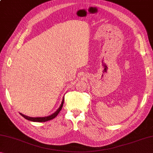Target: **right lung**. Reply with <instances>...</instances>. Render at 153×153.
Listing matches in <instances>:
<instances>
[{
    "label": "right lung",
    "instance_id": "obj_1",
    "mask_svg": "<svg viewBox=\"0 0 153 153\" xmlns=\"http://www.w3.org/2000/svg\"><path fill=\"white\" fill-rule=\"evenodd\" d=\"M63 101H64V98H63V99L62 102V105H61V106L59 107V109L57 110V111H55L53 114L51 115V116H49L43 117H29V116H25V115H23L22 114H20V115L24 117L25 119H27V120H30V121H33V122H38V123H43V122H46V121L51 120L55 118V117L59 114V113L60 112L61 110H62V107H63Z\"/></svg>",
    "mask_w": 153,
    "mask_h": 153
}]
</instances>
